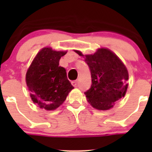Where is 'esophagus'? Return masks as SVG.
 Masks as SVG:
<instances>
[{
	"label": "esophagus",
	"mask_w": 152,
	"mask_h": 152,
	"mask_svg": "<svg viewBox=\"0 0 152 152\" xmlns=\"http://www.w3.org/2000/svg\"><path fill=\"white\" fill-rule=\"evenodd\" d=\"M71 84H72V85L73 86V87H76V86H77V85H78V82H77V81H73V82H71Z\"/></svg>",
	"instance_id": "esophagus-1"
}]
</instances>
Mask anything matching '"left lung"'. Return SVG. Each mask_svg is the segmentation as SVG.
<instances>
[{
	"mask_svg": "<svg viewBox=\"0 0 152 152\" xmlns=\"http://www.w3.org/2000/svg\"><path fill=\"white\" fill-rule=\"evenodd\" d=\"M83 56L79 50H75ZM92 78L90 88L85 92L87 102L96 110H107L126 93L129 73L115 53L107 48H99L94 54L85 55Z\"/></svg>",
	"mask_w": 152,
	"mask_h": 152,
	"instance_id": "1",
	"label": "left lung"
}]
</instances>
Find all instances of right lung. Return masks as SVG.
Listing matches in <instances>:
<instances>
[{"label":"right lung","mask_w":152,"mask_h":152,"mask_svg":"<svg viewBox=\"0 0 152 152\" xmlns=\"http://www.w3.org/2000/svg\"><path fill=\"white\" fill-rule=\"evenodd\" d=\"M66 53L43 48L27 70L26 82L30 96L39 108L56 110L74 88L67 79L66 70L59 65V59Z\"/></svg>","instance_id":"add662e5"}]
</instances>
